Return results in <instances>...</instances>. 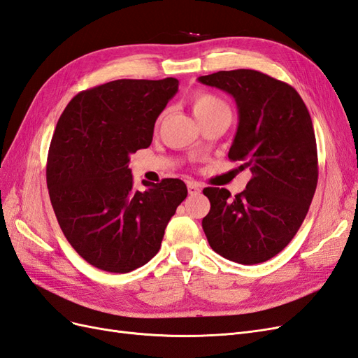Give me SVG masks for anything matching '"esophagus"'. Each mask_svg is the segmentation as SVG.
I'll return each instance as SVG.
<instances>
[{
	"instance_id": "1",
	"label": "esophagus",
	"mask_w": 358,
	"mask_h": 358,
	"mask_svg": "<svg viewBox=\"0 0 358 358\" xmlns=\"http://www.w3.org/2000/svg\"><path fill=\"white\" fill-rule=\"evenodd\" d=\"M188 192H189V196H197V194L201 192V188H200L199 183L189 182V183H188Z\"/></svg>"
}]
</instances>
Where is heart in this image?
<instances>
[{
    "label": "heart",
    "mask_w": 358,
    "mask_h": 358,
    "mask_svg": "<svg viewBox=\"0 0 358 358\" xmlns=\"http://www.w3.org/2000/svg\"><path fill=\"white\" fill-rule=\"evenodd\" d=\"M191 110L194 116L197 117V121H201V119L208 117L213 113H220L225 112L230 113L229 106L222 101L220 96H216L210 92H197L191 96Z\"/></svg>",
    "instance_id": "heart-1"
}]
</instances>
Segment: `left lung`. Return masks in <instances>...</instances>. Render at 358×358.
Segmentation results:
<instances>
[{"label": "left lung", "instance_id": "left-lung-1", "mask_svg": "<svg viewBox=\"0 0 358 358\" xmlns=\"http://www.w3.org/2000/svg\"><path fill=\"white\" fill-rule=\"evenodd\" d=\"M204 85L233 95L239 127L229 150L252 178L231 197L204 188L210 210L201 225L216 254L239 264L273 258L306 218L318 182L317 140L306 104L291 85L257 70L200 76Z\"/></svg>", "mask_w": 358, "mask_h": 358}]
</instances>
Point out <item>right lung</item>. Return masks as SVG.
<instances>
[{
  "label": "right lung",
  "mask_w": 358,
  "mask_h": 358,
  "mask_svg": "<svg viewBox=\"0 0 358 358\" xmlns=\"http://www.w3.org/2000/svg\"><path fill=\"white\" fill-rule=\"evenodd\" d=\"M179 80L119 79L79 92L53 133L46 180L64 236L83 259L110 273H128L158 251L178 206L180 179L134 187L129 154L152 143L157 117Z\"/></svg>",
  "instance_id": "1"
}]
</instances>
